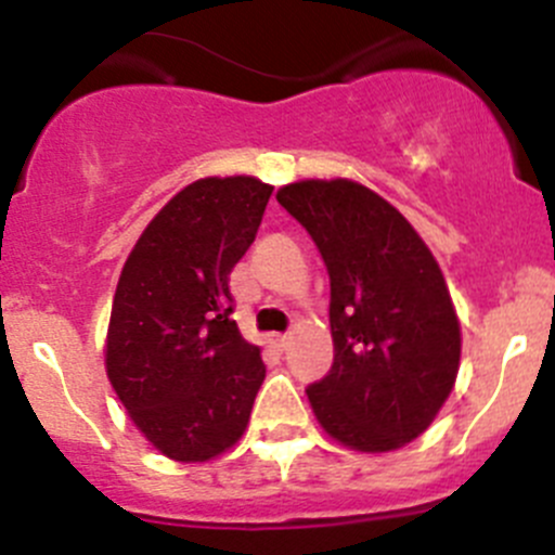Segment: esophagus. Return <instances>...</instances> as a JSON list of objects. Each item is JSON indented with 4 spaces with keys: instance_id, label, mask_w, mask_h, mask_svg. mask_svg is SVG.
<instances>
[{
    "instance_id": "1",
    "label": "esophagus",
    "mask_w": 555,
    "mask_h": 555,
    "mask_svg": "<svg viewBox=\"0 0 555 555\" xmlns=\"http://www.w3.org/2000/svg\"><path fill=\"white\" fill-rule=\"evenodd\" d=\"M272 345H275L278 350H288L291 348V337H288V334H275V337H272Z\"/></svg>"
}]
</instances>
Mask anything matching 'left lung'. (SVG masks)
I'll list each match as a JSON object with an SVG mask.
<instances>
[{
	"label": "left lung",
	"mask_w": 555,
	"mask_h": 555,
	"mask_svg": "<svg viewBox=\"0 0 555 555\" xmlns=\"http://www.w3.org/2000/svg\"><path fill=\"white\" fill-rule=\"evenodd\" d=\"M278 202L332 285L334 364L307 386L323 429L364 453L424 435L453 391L462 328L446 278L408 218L353 180H301Z\"/></svg>",
	"instance_id": "left-lung-1"
}]
</instances>
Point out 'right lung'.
<instances>
[{
	"label": "right lung",
	"mask_w": 555,
	"mask_h": 555,
	"mask_svg": "<svg viewBox=\"0 0 555 555\" xmlns=\"http://www.w3.org/2000/svg\"><path fill=\"white\" fill-rule=\"evenodd\" d=\"M272 185L205 178L147 223L115 288L107 377L137 429L175 462H207L243 437L264 383L232 318L229 275L256 240Z\"/></svg>",
	"instance_id": "obj_1"
}]
</instances>
